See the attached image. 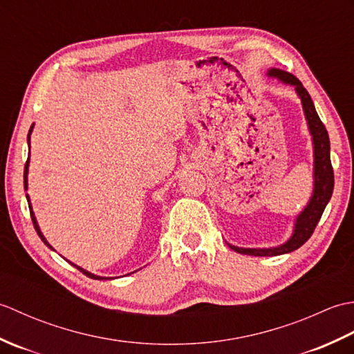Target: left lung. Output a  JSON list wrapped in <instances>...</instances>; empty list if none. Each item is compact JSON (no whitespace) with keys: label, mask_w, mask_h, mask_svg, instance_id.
Segmentation results:
<instances>
[{"label":"left lung","mask_w":354,"mask_h":354,"mask_svg":"<svg viewBox=\"0 0 354 354\" xmlns=\"http://www.w3.org/2000/svg\"><path fill=\"white\" fill-rule=\"evenodd\" d=\"M268 77L278 79L281 84L295 88V93L298 94L299 100H301L304 117L307 127H309V132L312 135L313 145V192L303 212L297 216L295 223H293L292 236L289 237L288 242L274 248H239L228 243L231 250H234L236 252L255 255V257H272V255L288 254L304 245L313 234L315 227H317L322 213H324L328 201L332 198L335 185L332 161H330L328 133L326 126L322 124L317 114V109H315V104L309 93L306 91L301 82L295 76H292L290 73H286L278 68H269Z\"/></svg>","instance_id":"left-lung-1"}]
</instances>
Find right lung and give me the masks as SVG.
I'll return each instance as SVG.
<instances>
[{
    "mask_svg": "<svg viewBox=\"0 0 354 354\" xmlns=\"http://www.w3.org/2000/svg\"><path fill=\"white\" fill-rule=\"evenodd\" d=\"M33 126L35 124H32V127H30V131H28V135H27V142H28V147H30V135H32V131H33ZM28 162H30V153H28V158H27V162H26V167H24V190H27L28 189ZM26 198H27V202H28V208H30V216H32V221H33V225H35V230H36V232H37V236L41 237V240L42 242L47 245L50 250H53L55 251V248H53L48 242H47V239L44 237V234H42V231H41V228H39V225H37V221H36V217H35V213H33V209H32V204H30V198H28V194H26ZM71 263V261H70ZM71 265L74 266V268H77L82 274H85L86 277H89V278H94V280H108L106 277H99V275H94V274H91V272H88V270H85L84 268H80V266H77V265H74V263H71Z\"/></svg>",
    "mask_w": 354,
    "mask_h": 354,
    "instance_id": "obj_1",
    "label": "right lung"
}]
</instances>
